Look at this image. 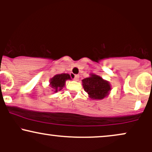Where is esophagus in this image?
I'll return each instance as SVG.
<instances>
[{
    "instance_id": "esophagus-1",
    "label": "esophagus",
    "mask_w": 152,
    "mask_h": 152,
    "mask_svg": "<svg viewBox=\"0 0 152 152\" xmlns=\"http://www.w3.org/2000/svg\"><path fill=\"white\" fill-rule=\"evenodd\" d=\"M74 79L75 80V81H78V80H79V76H78V75H75V76H74Z\"/></svg>"
}]
</instances>
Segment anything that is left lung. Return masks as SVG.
<instances>
[{"mask_svg": "<svg viewBox=\"0 0 152 152\" xmlns=\"http://www.w3.org/2000/svg\"><path fill=\"white\" fill-rule=\"evenodd\" d=\"M82 85L88 96L94 100H102L108 96L111 90L109 81L94 74H91L89 77L83 78Z\"/></svg>", "mask_w": 152, "mask_h": 152, "instance_id": "8db88e82", "label": "left lung"}]
</instances>
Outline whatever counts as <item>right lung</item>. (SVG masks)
I'll use <instances>...</instances> for the list:
<instances>
[{
    "label": "right lung",
    "mask_w": 152,
    "mask_h": 152,
    "mask_svg": "<svg viewBox=\"0 0 152 152\" xmlns=\"http://www.w3.org/2000/svg\"><path fill=\"white\" fill-rule=\"evenodd\" d=\"M71 79L70 75L68 74H56L50 79L49 86L53 88L52 90L56 93L57 91L63 89V88L65 86L66 81L67 80Z\"/></svg>",
    "instance_id": "1"
}]
</instances>
